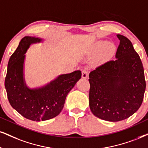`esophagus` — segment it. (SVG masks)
<instances>
[{"instance_id":"obj_1","label":"esophagus","mask_w":148,"mask_h":148,"mask_svg":"<svg viewBox=\"0 0 148 148\" xmlns=\"http://www.w3.org/2000/svg\"><path fill=\"white\" fill-rule=\"evenodd\" d=\"M88 76V69H85L82 71V78H87Z\"/></svg>"}]
</instances>
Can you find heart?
Listing matches in <instances>:
<instances>
[{"label":"heart","instance_id":"b5f03b06","mask_svg":"<svg viewBox=\"0 0 148 148\" xmlns=\"http://www.w3.org/2000/svg\"><path fill=\"white\" fill-rule=\"evenodd\" d=\"M102 50H103V52L101 54V58L106 59L112 51V46L110 44H106L105 42H99L95 45L92 51L95 54H97Z\"/></svg>","mask_w":148,"mask_h":148}]
</instances>
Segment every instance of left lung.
I'll return each instance as SVG.
<instances>
[{"label": "left lung", "mask_w": 148, "mask_h": 148, "mask_svg": "<svg viewBox=\"0 0 148 148\" xmlns=\"http://www.w3.org/2000/svg\"><path fill=\"white\" fill-rule=\"evenodd\" d=\"M120 40L115 59L89 73V106L97 117L119 121L138 110L145 90L143 64L132 42L118 34Z\"/></svg>", "instance_id": "obj_1"}]
</instances>
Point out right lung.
<instances>
[{
	"instance_id": "obj_1",
	"label": "right lung",
	"mask_w": 148,
	"mask_h": 148,
	"mask_svg": "<svg viewBox=\"0 0 148 148\" xmlns=\"http://www.w3.org/2000/svg\"><path fill=\"white\" fill-rule=\"evenodd\" d=\"M40 39L25 36L10 58L5 80L10 104L24 117L32 121L49 120L58 116L64 106L67 95L82 77L80 71L62 75L42 88L31 90L24 83L25 53L32 43Z\"/></svg>"
}]
</instances>
